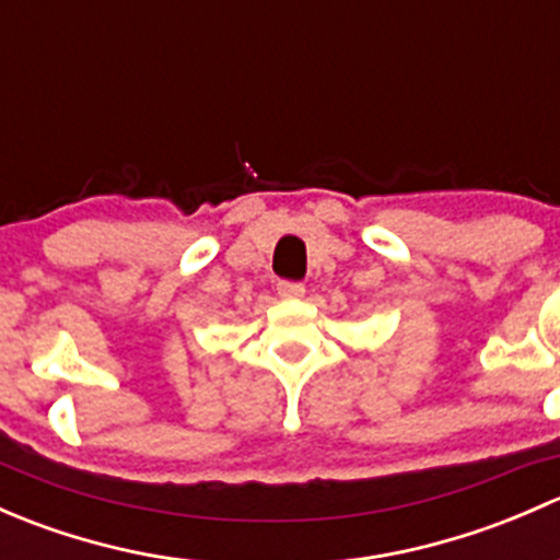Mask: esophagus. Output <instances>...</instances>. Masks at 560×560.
Masks as SVG:
<instances>
[{
  "label": "esophagus",
  "mask_w": 560,
  "mask_h": 560,
  "mask_svg": "<svg viewBox=\"0 0 560 560\" xmlns=\"http://www.w3.org/2000/svg\"><path fill=\"white\" fill-rule=\"evenodd\" d=\"M276 290H279V295L287 298V301H298V298L306 295V287H303L301 281H279Z\"/></svg>",
  "instance_id": "obj_1"
}]
</instances>
